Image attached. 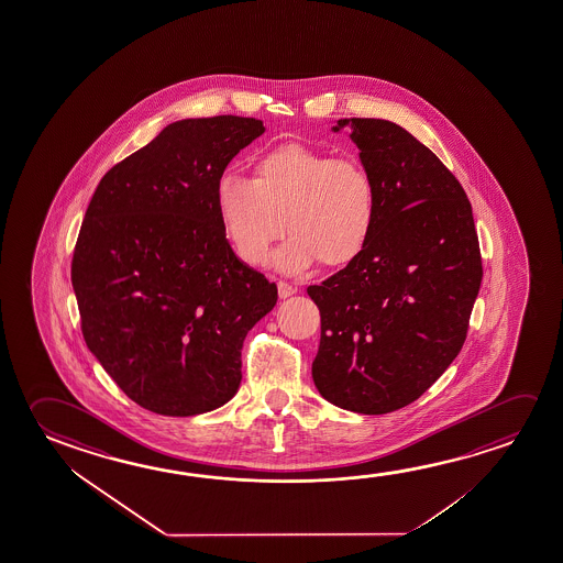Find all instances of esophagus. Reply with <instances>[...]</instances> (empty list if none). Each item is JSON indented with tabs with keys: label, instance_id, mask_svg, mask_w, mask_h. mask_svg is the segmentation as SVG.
I'll list each match as a JSON object with an SVG mask.
<instances>
[{
	"label": "esophagus",
	"instance_id": "esophagus-1",
	"mask_svg": "<svg viewBox=\"0 0 563 563\" xmlns=\"http://www.w3.org/2000/svg\"><path fill=\"white\" fill-rule=\"evenodd\" d=\"M277 288L278 296H280V298H288V296H292L296 292L295 286L288 285L285 280H278Z\"/></svg>",
	"mask_w": 563,
	"mask_h": 563
}]
</instances>
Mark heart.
Segmentation results:
<instances>
[{"mask_svg":"<svg viewBox=\"0 0 563 563\" xmlns=\"http://www.w3.org/2000/svg\"><path fill=\"white\" fill-rule=\"evenodd\" d=\"M217 208L225 238L245 265L263 267L286 230L290 235L275 265L302 273L321 260L329 267L355 261L371 242L378 197L373 175L355 157L286 142L253 162V179L222 175Z\"/></svg>","mask_w":563,"mask_h":563,"instance_id":"1","label":"heart"}]
</instances>
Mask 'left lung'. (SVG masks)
I'll return each instance as SVG.
<instances>
[{
    "instance_id": "obj_1",
    "label": "left lung",
    "mask_w": 563,
    "mask_h": 563,
    "mask_svg": "<svg viewBox=\"0 0 563 563\" xmlns=\"http://www.w3.org/2000/svg\"><path fill=\"white\" fill-rule=\"evenodd\" d=\"M373 175L371 242L345 268L308 286L320 308L312 376L338 407L382 416L439 380L464 345L484 267L459 179L396 122L343 119Z\"/></svg>"
}]
</instances>
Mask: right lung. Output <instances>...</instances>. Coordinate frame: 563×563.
<instances>
[{
    "mask_svg": "<svg viewBox=\"0 0 563 563\" xmlns=\"http://www.w3.org/2000/svg\"><path fill=\"white\" fill-rule=\"evenodd\" d=\"M263 132L234 114L174 122L111 167L87 207L71 260L81 333L147 411L199 416L234 398L243 339L277 303L217 208L218 179Z\"/></svg>",
    "mask_w": 563,
    "mask_h": 563,
    "instance_id": "add662e5",
    "label": "right lung"
}]
</instances>
